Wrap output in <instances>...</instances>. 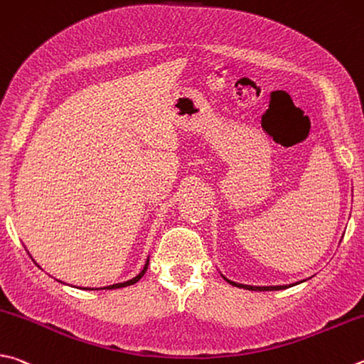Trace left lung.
I'll return each instance as SVG.
<instances>
[{
	"label": "left lung",
	"mask_w": 364,
	"mask_h": 364,
	"mask_svg": "<svg viewBox=\"0 0 364 364\" xmlns=\"http://www.w3.org/2000/svg\"><path fill=\"white\" fill-rule=\"evenodd\" d=\"M224 279H226V277H224ZM228 282L230 283V285L239 287V288H245V289H251V291H277V289H287L289 287H294V283H293V285H282V287H251V285H242V283H235V282H230V280H228ZM302 282H306V280H301L299 283H302Z\"/></svg>",
	"instance_id": "8db88e82"
}]
</instances>
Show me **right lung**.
<instances>
[{
    "mask_svg": "<svg viewBox=\"0 0 364 364\" xmlns=\"http://www.w3.org/2000/svg\"><path fill=\"white\" fill-rule=\"evenodd\" d=\"M148 262H149V259L146 261V264H144V267H143L141 272L138 274L136 277H134V279H132V280H127V282H124V283H114V285H109V287H105V288H95V289H116V288H124V287L134 285V283H136L138 280H140L141 277L144 275V272H146V269H148ZM82 289H94V288H82Z\"/></svg>",
    "mask_w": 364,
    "mask_h": 364,
    "instance_id": "1",
    "label": "right lung"
}]
</instances>
